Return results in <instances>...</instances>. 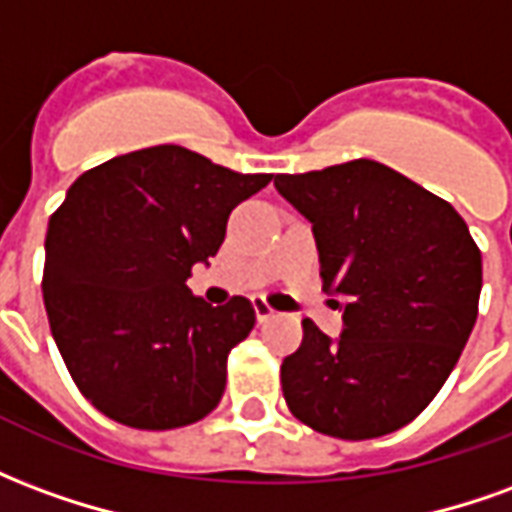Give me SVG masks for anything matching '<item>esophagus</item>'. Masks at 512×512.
I'll list each match as a JSON object with an SVG mask.
<instances>
[{"instance_id": "34e87169", "label": "esophagus", "mask_w": 512, "mask_h": 512, "mask_svg": "<svg viewBox=\"0 0 512 512\" xmlns=\"http://www.w3.org/2000/svg\"><path fill=\"white\" fill-rule=\"evenodd\" d=\"M252 307H255V315L257 321H268L271 315H274V310H271V304L263 299H252Z\"/></svg>"}]
</instances>
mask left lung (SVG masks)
<instances>
[{
	"mask_svg": "<svg viewBox=\"0 0 512 512\" xmlns=\"http://www.w3.org/2000/svg\"><path fill=\"white\" fill-rule=\"evenodd\" d=\"M312 224L323 290L343 310L332 340L304 321L282 362L293 417L334 439L403 428L436 397L477 321L483 257L450 202L386 164L277 175Z\"/></svg>",
	"mask_w": 512,
	"mask_h": 512,
	"instance_id": "obj_1",
	"label": "left lung"
}]
</instances>
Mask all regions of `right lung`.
<instances>
[{"label":"right lung","mask_w":512,"mask_h":512,"mask_svg":"<svg viewBox=\"0 0 512 512\" xmlns=\"http://www.w3.org/2000/svg\"><path fill=\"white\" fill-rule=\"evenodd\" d=\"M268 180L180 145L109 158L73 180L49 219L43 304L68 373L101 414L169 430L222 400L227 354L255 310L244 296L211 307L186 279Z\"/></svg>","instance_id":"obj_1"}]
</instances>
